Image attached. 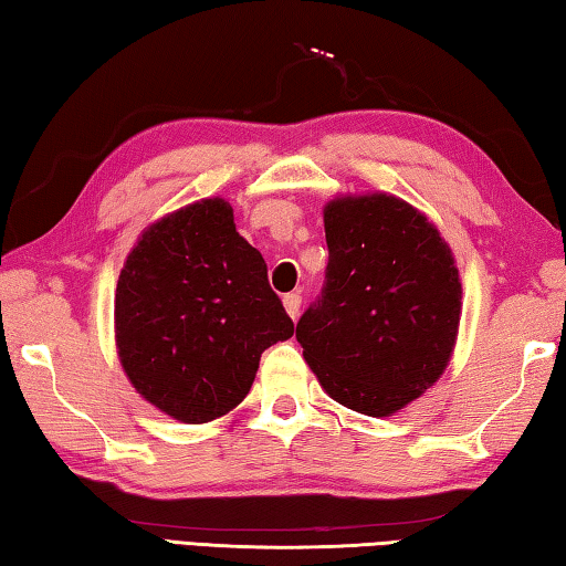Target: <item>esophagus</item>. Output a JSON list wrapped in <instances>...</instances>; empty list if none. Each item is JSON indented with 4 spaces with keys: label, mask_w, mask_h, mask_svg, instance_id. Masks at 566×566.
<instances>
[{
    "label": "esophagus",
    "mask_w": 566,
    "mask_h": 566,
    "mask_svg": "<svg viewBox=\"0 0 566 566\" xmlns=\"http://www.w3.org/2000/svg\"><path fill=\"white\" fill-rule=\"evenodd\" d=\"M284 310H286V314H290L292 319H296L300 317V306H302V296L296 294V292H292V294H284Z\"/></svg>",
    "instance_id": "esophagus-1"
}]
</instances>
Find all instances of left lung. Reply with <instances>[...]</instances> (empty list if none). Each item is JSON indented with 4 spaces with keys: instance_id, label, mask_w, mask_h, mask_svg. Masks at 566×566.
<instances>
[{
    "instance_id": "left-lung-1",
    "label": "left lung",
    "mask_w": 566,
    "mask_h": 566,
    "mask_svg": "<svg viewBox=\"0 0 566 566\" xmlns=\"http://www.w3.org/2000/svg\"><path fill=\"white\" fill-rule=\"evenodd\" d=\"M329 262L296 342L332 399L387 417L442 375L457 339L462 284L437 227L397 197L334 199Z\"/></svg>"
}]
</instances>
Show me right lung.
<instances>
[{"label":"right lung","mask_w":566,"mask_h":566,"mask_svg":"<svg viewBox=\"0 0 566 566\" xmlns=\"http://www.w3.org/2000/svg\"><path fill=\"white\" fill-rule=\"evenodd\" d=\"M122 367L169 417L202 424L242 401L272 344L294 322L266 262L239 237L224 199H202L151 224L114 296Z\"/></svg>","instance_id":"1"}]
</instances>
